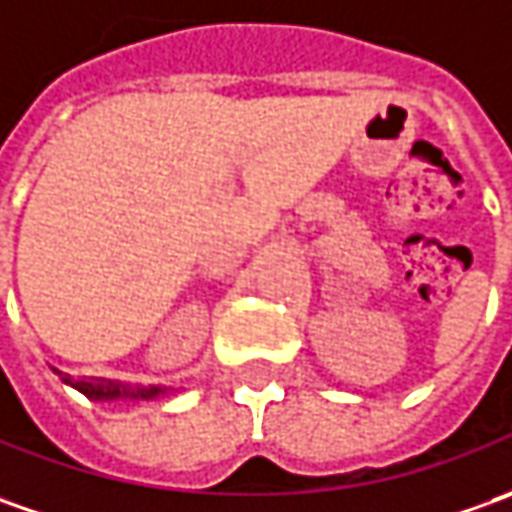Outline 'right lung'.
I'll return each mask as SVG.
<instances>
[{
  "instance_id": "1",
  "label": "right lung",
  "mask_w": 512,
  "mask_h": 512,
  "mask_svg": "<svg viewBox=\"0 0 512 512\" xmlns=\"http://www.w3.org/2000/svg\"><path fill=\"white\" fill-rule=\"evenodd\" d=\"M53 368V365H50ZM53 374L62 379L64 385L76 388L79 394H84L93 402H113V399H130V402H138V399H158L167 397V394H175L178 388L172 385H141V382H121V379H76L70 374H62L59 368H53Z\"/></svg>"
}]
</instances>
